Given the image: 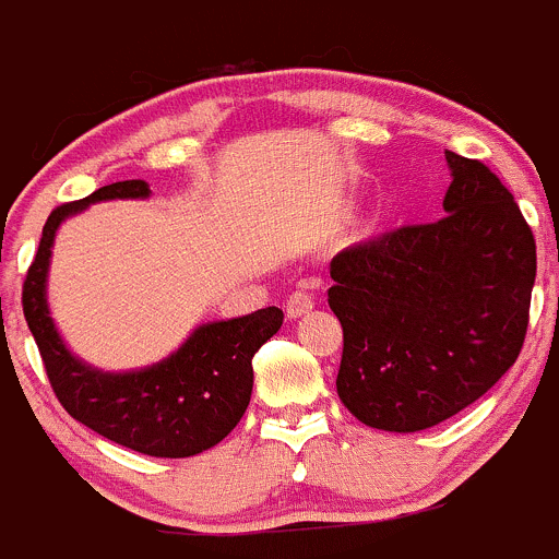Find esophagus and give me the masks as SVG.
I'll use <instances>...</instances> for the list:
<instances>
[{"label": "esophagus", "instance_id": "esophagus-1", "mask_svg": "<svg viewBox=\"0 0 559 559\" xmlns=\"http://www.w3.org/2000/svg\"><path fill=\"white\" fill-rule=\"evenodd\" d=\"M317 306V300H313V292L306 289V286H300V289H295L289 295V300H286V313H289L292 319L302 317V313H308L311 308Z\"/></svg>", "mask_w": 559, "mask_h": 559}]
</instances>
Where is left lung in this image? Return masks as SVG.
<instances>
[{
  "mask_svg": "<svg viewBox=\"0 0 559 559\" xmlns=\"http://www.w3.org/2000/svg\"><path fill=\"white\" fill-rule=\"evenodd\" d=\"M445 218L355 242L330 262L344 328L335 390L371 429L424 431L516 362L530 324L535 237L486 164L445 153Z\"/></svg>",
  "mask_w": 559,
  "mask_h": 559,
  "instance_id": "left-lung-1",
  "label": "left lung"
}]
</instances>
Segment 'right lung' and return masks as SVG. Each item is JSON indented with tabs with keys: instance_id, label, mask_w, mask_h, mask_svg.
Segmentation results:
<instances>
[{
	"instance_id": "add662e5",
	"label": "right lung",
	"mask_w": 559,
	"mask_h": 559,
	"mask_svg": "<svg viewBox=\"0 0 559 559\" xmlns=\"http://www.w3.org/2000/svg\"><path fill=\"white\" fill-rule=\"evenodd\" d=\"M144 180L111 182L79 202L59 204L43 226L26 270L21 306L40 349L53 395L79 424L135 453L186 459L218 445L246 415L253 390V355L284 324V311L259 308L248 317L199 328L169 360L133 373H103L64 349L46 306V273L57 226L103 199H144Z\"/></svg>"
}]
</instances>
